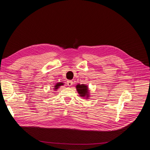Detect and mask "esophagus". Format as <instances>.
<instances>
[{
	"mask_svg": "<svg viewBox=\"0 0 150 150\" xmlns=\"http://www.w3.org/2000/svg\"><path fill=\"white\" fill-rule=\"evenodd\" d=\"M67 84L69 86H71L72 84H73V82L72 81H67Z\"/></svg>",
	"mask_w": 150,
	"mask_h": 150,
	"instance_id": "esophagus-1",
	"label": "esophagus"
}]
</instances>
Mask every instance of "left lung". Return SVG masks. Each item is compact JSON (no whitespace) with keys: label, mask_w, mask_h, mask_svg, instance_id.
<instances>
[{"label":"left lung","mask_w":150,"mask_h":150,"mask_svg":"<svg viewBox=\"0 0 150 150\" xmlns=\"http://www.w3.org/2000/svg\"><path fill=\"white\" fill-rule=\"evenodd\" d=\"M76 89L77 91H78V94H79L80 97H82L84 98H89V90L88 89V86H86V84H77L76 86Z\"/></svg>","instance_id":"left-lung-1"}]
</instances>
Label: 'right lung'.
I'll list each match as a JSON object with an SVG mask.
<instances>
[{
  "mask_svg": "<svg viewBox=\"0 0 150 150\" xmlns=\"http://www.w3.org/2000/svg\"><path fill=\"white\" fill-rule=\"evenodd\" d=\"M62 85H64V83H62L61 82L56 83V84H55V86H54V91H56L61 86H62Z\"/></svg>",
  "mask_w": 150,
  "mask_h": 150,
  "instance_id": "add662e5",
  "label": "right lung"
}]
</instances>
